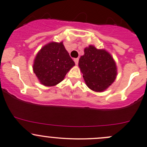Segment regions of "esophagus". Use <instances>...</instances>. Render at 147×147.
<instances>
[{
	"label": "esophagus",
	"instance_id": "esophagus-1",
	"mask_svg": "<svg viewBox=\"0 0 147 147\" xmlns=\"http://www.w3.org/2000/svg\"><path fill=\"white\" fill-rule=\"evenodd\" d=\"M74 61H75V64L78 65L79 63V58H75V59H74Z\"/></svg>",
	"mask_w": 147,
	"mask_h": 147
}]
</instances>
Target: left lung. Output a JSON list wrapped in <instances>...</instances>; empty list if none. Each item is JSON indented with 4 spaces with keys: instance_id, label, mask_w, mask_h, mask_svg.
Listing matches in <instances>:
<instances>
[{
    "instance_id": "1",
    "label": "left lung",
    "mask_w": 147,
    "mask_h": 147,
    "mask_svg": "<svg viewBox=\"0 0 147 147\" xmlns=\"http://www.w3.org/2000/svg\"><path fill=\"white\" fill-rule=\"evenodd\" d=\"M79 67L86 86L94 92L106 90L116 78L117 67L113 57L104 49H97L94 46L84 49Z\"/></svg>"
}]
</instances>
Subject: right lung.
<instances>
[{"label": "right lung", "instance_id": "1", "mask_svg": "<svg viewBox=\"0 0 147 147\" xmlns=\"http://www.w3.org/2000/svg\"><path fill=\"white\" fill-rule=\"evenodd\" d=\"M75 65L63 42L49 43L36 54L33 70L44 86H55L64 80L68 71Z\"/></svg>", "mask_w": 147, "mask_h": 147}]
</instances>
